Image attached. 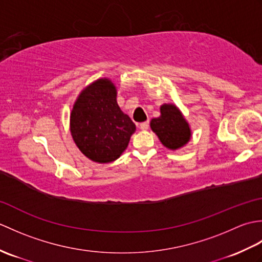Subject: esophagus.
Listing matches in <instances>:
<instances>
[{
    "mask_svg": "<svg viewBox=\"0 0 262 262\" xmlns=\"http://www.w3.org/2000/svg\"><path fill=\"white\" fill-rule=\"evenodd\" d=\"M140 128L142 130H146L148 128V121H144V122H141L140 124Z\"/></svg>",
    "mask_w": 262,
    "mask_h": 262,
    "instance_id": "34e87169",
    "label": "esophagus"
}]
</instances>
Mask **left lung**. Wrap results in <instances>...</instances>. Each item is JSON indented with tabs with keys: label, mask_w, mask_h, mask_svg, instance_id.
<instances>
[{
	"label": "left lung",
	"mask_w": 262,
	"mask_h": 262,
	"mask_svg": "<svg viewBox=\"0 0 262 262\" xmlns=\"http://www.w3.org/2000/svg\"><path fill=\"white\" fill-rule=\"evenodd\" d=\"M160 116L149 122L151 129L166 148L176 151L186 146L191 138V128L181 110L173 103H163Z\"/></svg>",
	"instance_id": "1"
}]
</instances>
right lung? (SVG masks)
<instances>
[{
  "instance_id": "right-lung-1",
  "label": "right lung",
  "mask_w": 262,
  "mask_h": 262,
  "mask_svg": "<svg viewBox=\"0 0 262 262\" xmlns=\"http://www.w3.org/2000/svg\"><path fill=\"white\" fill-rule=\"evenodd\" d=\"M136 126L117 103V88L108 77L86 85L70 115V132L80 151L97 163L118 159Z\"/></svg>"
}]
</instances>
